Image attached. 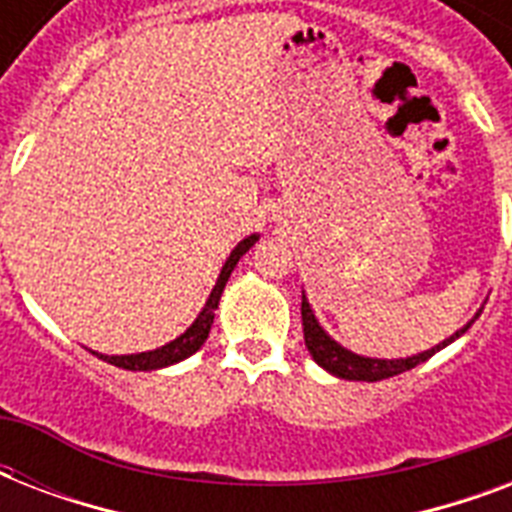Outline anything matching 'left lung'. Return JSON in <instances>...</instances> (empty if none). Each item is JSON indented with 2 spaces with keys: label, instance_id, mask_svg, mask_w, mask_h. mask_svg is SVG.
<instances>
[{
  "label": "left lung",
  "instance_id": "1",
  "mask_svg": "<svg viewBox=\"0 0 512 512\" xmlns=\"http://www.w3.org/2000/svg\"><path fill=\"white\" fill-rule=\"evenodd\" d=\"M300 313H303V335H305V348L313 356V361L327 369L329 374H335L340 380H361V382H377V380H388V377H396L401 372H409L422 361H428L433 353H438L441 348H446L449 342H454L460 335L468 332V327L473 324H465L462 329H457L449 340L438 342L436 348L425 350V353H417V356L409 358H366L358 356V353H350L348 348H342L340 342H335L332 337L319 327V321L313 316L311 305L303 295V305H300ZM478 319V313H476Z\"/></svg>",
  "mask_w": 512,
  "mask_h": 512
}]
</instances>
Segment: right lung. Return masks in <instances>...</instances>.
Returning a JSON list of instances; mask_svg holds the SVG:
<instances>
[{
	"mask_svg": "<svg viewBox=\"0 0 512 512\" xmlns=\"http://www.w3.org/2000/svg\"><path fill=\"white\" fill-rule=\"evenodd\" d=\"M257 239H260V236H257V233H252V236H247V239L236 244V249L231 252V257L225 260L223 271H220V276H217L215 289L209 292L207 305L201 308V313L196 316V321H193L191 327L185 329L183 335L177 337V340L167 342V345H162V348L148 350V353H132V356H103V353H95V356H100L103 361H108V364L122 366V369H132V372H151V369H162V366L177 364V361H183V358L193 356V353H196V350L204 345V340H207V335H209V329H212V321H215V308L220 305V295H223L225 284H228V279H231V271L236 268V263L241 260V255H244V252H249V247H252Z\"/></svg>",
	"mask_w": 512,
	"mask_h": 512,
	"instance_id": "obj_1",
	"label": "right lung"
}]
</instances>
